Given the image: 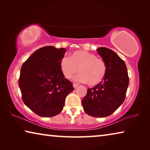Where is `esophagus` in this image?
Segmentation results:
<instances>
[{
    "mask_svg": "<svg viewBox=\"0 0 150 150\" xmlns=\"http://www.w3.org/2000/svg\"><path fill=\"white\" fill-rule=\"evenodd\" d=\"M73 88H77L78 86H79V85L77 84V83H73Z\"/></svg>",
    "mask_w": 150,
    "mask_h": 150,
    "instance_id": "34e87169",
    "label": "esophagus"
}]
</instances>
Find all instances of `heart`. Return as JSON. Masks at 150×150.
Masks as SVG:
<instances>
[{
    "label": "heart",
    "mask_w": 150,
    "mask_h": 150,
    "mask_svg": "<svg viewBox=\"0 0 150 150\" xmlns=\"http://www.w3.org/2000/svg\"><path fill=\"white\" fill-rule=\"evenodd\" d=\"M60 66L63 75L68 79H71L79 70L80 73L75 77V80L87 83L89 86L99 84L106 73L105 61L84 50L75 51L70 57H63Z\"/></svg>",
    "instance_id": "b5f03b06"
}]
</instances>
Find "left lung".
Returning <instances> with one entry per match:
<instances>
[{
  "label": "left lung",
  "instance_id": "obj_1",
  "mask_svg": "<svg viewBox=\"0 0 150 150\" xmlns=\"http://www.w3.org/2000/svg\"><path fill=\"white\" fill-rule=\"evenodd\" d=\"M96 51L106 63V73L102 82L88 88L82 105L87 115L103 118L112 115L123 103L129 78L125 63L115 52L104 47Z\"/></svg>",
  "mask_w": 150,
  "mask_h": 150
}]
</instances>
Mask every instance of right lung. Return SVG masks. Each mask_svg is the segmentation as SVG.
<instances>
[{"instance_id":"add662e5","label":"right lung","mask_w":150,"mask_h":150,"mask_svg":"<svg viewBox=\"0 0 150 150\" xmlns=\"http://www.w3.org/2000/svg\"><path fill=\"white\" fill-rule=\"evenodd\" d=\"M65 48L41 47L33 53L20 70L19 87L24 103L42 117H52L62 111L68 94L74 90L65 78L60 63Z\"/></svg>"}]
</instances>
